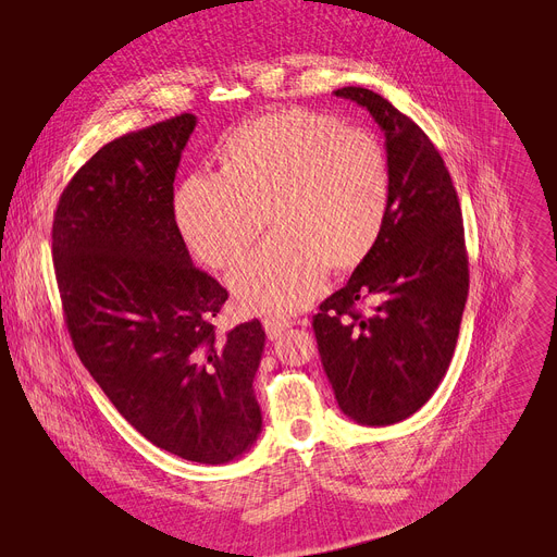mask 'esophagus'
<instances>
[{
	"label": "esophagus",
	"instance_id": "1",
	"mask_svg": "<svg viewBox=\"0 0 557 557\" xmlns=\"http://www.w3.org/2000/svg\"><path fill=\"white\" fill-rule=\"evenodd\" d=\"M288 327H290V320H286V318H273V315L263 318V330H267V336L271 341L280 338Z\"/></svg>",
	"mask_w": 557,
	"mask_h": 557
}]
</instances>
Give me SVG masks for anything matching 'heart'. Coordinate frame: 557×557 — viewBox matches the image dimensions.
<instances>
[{
    "instance_id": "obj_1",
    "label": "heart",
    "mask_w": 557,
    "mask_h": 557,
    "mask_svg": "<svg viewBox=\"0 0 557 557\" xmlns=\"http://www.w3.org/2000/svg\"><path fill=\"white\" fill-rule=\"evenodd\" d=\"M223 171L194 173L175 216L202 263L225 269L267 223L271 239L230 275L239 305L257 313L307 307L327 269H355L384 230L391 169L379 139L334 116L288 108L234 131Z\"/></svg>"
}]
</instances>
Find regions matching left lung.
Segmentation results:
<instances>
[{"label":"left lung","mask_w":557,"mask_h":557,"mask_svg":"<svg viewBox=\"0 0 557 557\" xmlns=\"http://www.w3.org/2000/svg\"><path fill=\"white\" fill-rule=\"evenodd\" d=\"M334 95L382 128L391 198L374 248L311 325L341 411L388 426L422 408L451 363L470 290L462 214L441 153L413 120L366 87ZM366 299L368 314L356 309Z\"/></svg>","instance_id":"1"}]
</instances>
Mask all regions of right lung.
<instances>
[{
    "label": "right lung",
    "instance_id": "1",
    "mask_svg": "<svg viewBox=\"0 0 557 557\" xmlns=\"http://www.w3.org/2000/svg\"><path fill=\"white\" fill-rule=\"evenodd\" d=\"M196 116L112 139L63 189L51 252L74 349L128 424L185 460L221 465L261 433L259 320L225 336L227 290L191 263L173 181Z\"/></svg>",
    "mask_w": 557,
    "mask_h": 557
}]
</instances>
